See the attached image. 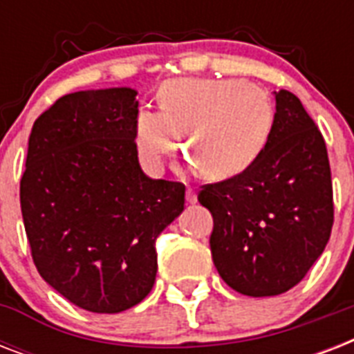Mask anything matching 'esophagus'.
<instances>
[{"label": "esophagus", "mask_w": 354, "mask_h": 354, "mask_svg": "<svg viewBox=\"0 0 354 354\" xmlns=\"http://www.w3.org/2000/svg\"><path fill=\"white\" fill-rule=\"evenodd\" d=\"M187 204H196V193L191 187L187 189Z\"/></svg>", "instance_id": "34e87169"}]
</instances>
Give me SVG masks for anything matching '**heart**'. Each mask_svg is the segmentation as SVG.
<instances>
[{
    "mask_svg": "<svg viewBox=\"0 0 354 354\" xmlns=\"http://www.w3.org/2000/svg\"><path fill=\"white\" fill-rule=\"evenodd\" d=\"M163 110L141 108L136 118L139 156L160 172L182 147L213 180L235 176L255 161L274 121L268 97L242 80H171Z\"/></svg>",
    "mask_w": 354,
    "mask_h": 354,
    "instance_id": "1",
    "label": "heart"
}]
</instances>
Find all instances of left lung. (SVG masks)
<instances>
[{
	"label": "left lung",
	"mask_w": 354,
	"mask_h": 354,
	"mask_svg": "<svg viewBox=\"0 0 354 354\" xmlns=\"http://www.w3.org/2000/svg\"><path fill=\"white\" fill-rule=\"evenodd\" d=\"M213 216L211 255L218 274L244 296H279L307 275L335 222L325 139L301 101L275 91V115L252 165L202 185Z\"/></svg>",
	"instance_id": "obj_1"
}]
</instances>
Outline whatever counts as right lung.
<instances>
[{
  "label": "right lung",
  "mask_w": 354,
  "mask_h": 354,
  "mask_svg": "<svg viewBox=\"0 0 354 354\" xmlns=\"http://www.w3.org/2000/svg\"><path fill=\"white\" fill-rule=\"evenodd\" d=\"M130 88L60 97L32 124L19 182L36 270L77 307L115 314L149 296L154 242L183 211L185 185L138 161Z\"/></svg>",
  "instance_id": "add662e5"
}]
</instances>
